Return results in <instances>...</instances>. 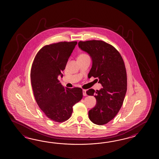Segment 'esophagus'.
<instances>
[{
	"label": "esophagus",
	"instance_id": "34e87169",
	"mask_svg": "<svg viewBox=\"0 0 159 159\" xmlns=\"http://www.w3.org/2000/svg\"><path fill=\"white\" fill-rule=\"evenodd\" d=\"M83 94L84 96H86V95H87L86 90H83Z\"/></svg>",
	"mask_w": 159,
	"mask_h": 159
}]
</instances>
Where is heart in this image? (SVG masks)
<instances>
[{
  "label": "heart",
  "instance_id": "obj_1",
  "mask_svg": "<svg viewBox=\"0 0 159 159\" xmlns=\"http://www.w3.org/2000/svg\"><path fill=\"white\" fill-rule=\"evenodd\" d=\"M88 56H88L87 54H85V53H82V54H80V55H79L78 57H77V58H84V57H88Z\"/></svg>",
  "mask_w": 159,
  "mask_h": 159
}]
</instances>
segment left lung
<instances>
[{"instance_id": "1", "label": "left lung", "mask_w": 159, "mask_h": 159, "mask_svg": "<svg viewBox=\"0 0 159 159\" xmlns=\"http://www.w3.org/2000/svg\"><path fill=\"white\" fill-rule=\"evenodd\" d=\"M78 45L92 58L88 77L98 78L103 87L100 90L86 91L97 100L95 107L89 112V119L95 125H105L116 116L124 101L127 86L124 61L115 47L102 40L80 41Z\"/></svg>"}]
</instances>
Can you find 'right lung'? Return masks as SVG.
Returning <instances> with one entry per match:
<instances>
[{"instance_id": "obj_1", "label": "right lung", "mask_w": 159, "mask_h": 159, "mask_svg": "<svg viewBox=\"0 0 159 159\" xmlns=\"http://www.w3.org/2000/svg\"><path fill=\"white\" fill-rule=\"evenodd\" d=\"M77 42H61L46 45L34 57L30 80L34 98L39 107L51 120L62 123L72 115L73 106L83 98L81 88L62 86L58 75L65 68Z\"/></svg>"}]
</instances>
